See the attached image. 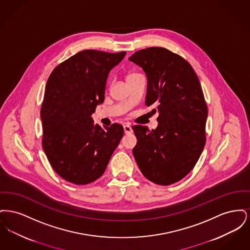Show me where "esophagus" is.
Returning <instances> with one entry per match:
<instances>
[{
  "label": "esophagus",
  "mask_w": 250,
  "mask_h": 250,
  "mask_svg": "<svg viewBox=\"0 0 250 250\" xmlns=\"http://www.w3.org/2000/svg\"><path fill=\"white\" fill-rule=\"evenodd\" d=\"M124 130H125V134H131V133L133 132L132 127H131L129 125H124Z\"/></svg>",
  "instance_id": "34e87169"
}]
</instances>
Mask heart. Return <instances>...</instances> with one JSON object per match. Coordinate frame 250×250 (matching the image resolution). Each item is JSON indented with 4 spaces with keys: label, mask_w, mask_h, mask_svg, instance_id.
Segmentation results:
<instances>
[{
    "label": "heart",
    "mask_w": 250,
    "mask_h": 250,
    "mask_svg": "<svg viewBox=\"0 0 250 250\" xmlns=\"http://www.w3.org/2000/svg\"><path fill=\"white\" fill-rule=\"evenodd\" d=\"M135 76H138V74H128V75L126 76V80H129V79L135 77Z\"/></svg>",
    "instance_id": "b5f03b06"
}]
</instances>
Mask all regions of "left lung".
<instances>
[{
  "label": "left lung",
  "mask_w": 250,
  "mask_h": 250,
  "mask_svg": "<svg viewBox=\"0 0 250 250\" xmlns=\"http://www.w3.org/2000/svg\"><path fill=\"white\" fill-rule=\"evenodd\" d=\"M129 61L143 68L145 103L158 112L155 129L132 127L138 140L133 155L148 180L160 186L174 184L190 172L205 145L208 109L199 78L186 60L167 48H144Z\"/></svg>",
  "instance_id": "obj_1"
}]
</instances>
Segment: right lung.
<instances>
[{
  "label": "right lung",
  "mask_w": 250,
  "mask_h": 250,
  "mask_svg": "<svg viewBox=\"0 0 250 250\" xmlns=\"http://www.w3.org/2000/svg\"><path fill=\"white\" fill-rule=\"evenodd\" d=\"M125 54L83 50L48 78L40 111L43 149L53 169L72 184L101 177L123 138L121 125L101 127L92 114L104 102L109 72Z\"/></svg>",
  "instance_id": "1"
}]
</instances>
